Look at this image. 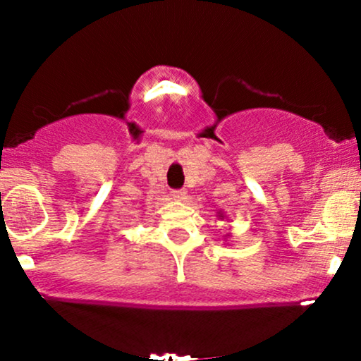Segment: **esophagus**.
<instances>
[{
	"mask_svg": "<svg viewBox=\"0 0 361 361\" xmlns=\"http://www.w3.org/2000/svg\"><path fill=\"white\" fill-rule=\"evenodd\" d=\"M172 199L174 200H177V202H182V200H185V197H187V192L185 190H172Z\"/></svg>",
	"mask_w": 361,
	"mask_h": 361,
	"instance_id": "obj_1",
	"label": "esophagus"
}]
</instances>
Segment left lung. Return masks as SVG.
<instances>
[{"label":"left lung","mask_w":361,"mask_h":361,"mask_svg":"<svg viewBox=\"0 0 361 361\" xmlns=\"http://www.w3.org/2000/svg\"><path fill=\"white\" fill-rule=\"evenodd\" d=\"M216 219H219V220H224V219H225V214H224V212H221V210L216 212ZM228 238H230V233H226V235H225V241L228 240Z\"/></svg>","instance_id":"8db88e82"}]
</instances>
